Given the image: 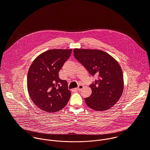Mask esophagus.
I'll return each mask as SVG.
<instances>
[{"mask_svg": "<svg viewBox=\"0 0 150 150\" xmlns=\"http://www.w3.org/2000/svg\"><path fill=\"white\" fill-rule=\"evenodd\" d=\"M83 85H78V87L76 88V90H82V88H83Z\"/></svg>", "mask_w": 150, "mask_h": 150, "instance_id": "34e87169", "label": "esophagus"}]
</instances>
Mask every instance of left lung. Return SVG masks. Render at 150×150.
I'll return each instance as SVG.
<instances>
[{
	"label": "left lung",
	"instance_id": "left-lung-1",
	"mask_svg": "<svg viewBox=\"0 0 150 150\" xmlns=\"http://www.w3.org/2000/svg\"><path fill=\"white\" fill-rule=\"evenodd\" d=\"M75 58L93 76L98 78L90 85L91 96L85 98L86 104L96 111L110 109L118 101L123 90V76L118 62L99 50H74Z\"/></svg>",
	"mask_w": 150,
	"mask_h": 150
}]
</instances>
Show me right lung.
I'll list each match as a JSON object with an SVG mask.
<instances>
[{
    "mask_svg": "<svg viewBox=\"0 0 150 150\" xmlns=\"http://www.w3.org/2000/svg\"><path fill=\"white\" fill-rule=\"evenodd\" d=\"M72 49H52L40 54L33 61L27 74V88L34 104L47 112L65 108L71 97L68 82L59 72L69 58Z\"/></svg>",
    "mask_w": 150,
    "mask_h": 150,
    "instance_id": "obj_1",
    "label": "right lung"
}]
</instances>
